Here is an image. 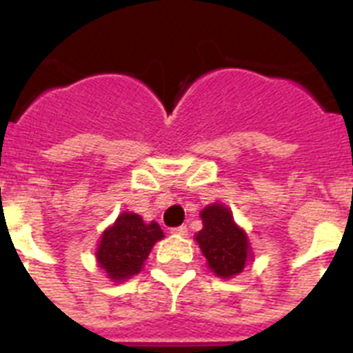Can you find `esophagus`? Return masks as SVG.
I'll return each mask as SVG.
<instances>
[{
  "instance_id": "34e87169",
  "label": "esophagus",
  "mask_w": 353,
  "mask_h": 353,
  "mask_svg": "<svg viewBox=\"0 0 353 353\" xmlns=\"http://www.w3.org/2000/svg\"><path fill=\"white\" fill-rule=\"evenodd\" d=\"M171 233H173V235H179V236H185L187 233H189V230H187V226H176L171 230Z\"/></svg>"
}]
</instances>
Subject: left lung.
I'll list each match as a JSON object with an SVG mask.
<instances>
[{"instance_id":"1","label":"left lung","mask_w":353,"mask_h":353,"mask_svg":"<svg viewBox=\"0 0 353 353\" xmlns=\"http://www.w3.org/2000/svg\"><path fill=\"white\" fill-rule=\"evenodd\" d=\"M203 230L196 233V242L203 251L207 263L217 277H233L244 270L251 258L249 240L242 228L233 221L230 208L214 203L201 210Z\"/></svg>"}]
</instances>
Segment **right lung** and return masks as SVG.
Segmentation results:
<instances>
[{
	"label": "right lung",
	"mask_w": 353,
	"mask_h": 353,
	"mask_svg": "<svg viewBox=\"0 0 353 353\" xmlns=\"http://www.w3.org/2000/svg\"><path fill=\"white\" fill-rule=\"evenodd\" d=\"M164 236L155 221L146 224L138 214L123 212L113 226L102 233L97 261L109 279L123 281L141 272V267L157 240Z\"/></svg>",
	"instance_id": "add662e5"
}]
</instances>
